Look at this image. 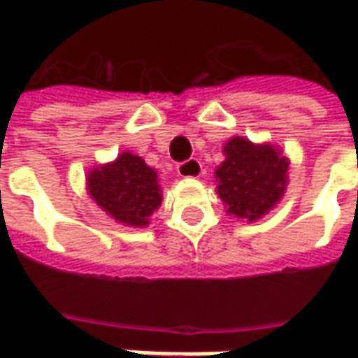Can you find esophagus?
Masks as SVG:
<instances>
[{
	"instance_id": "34e87169",
	"label": "esophagus",
	"mask_w": 358,
	"mask_h": 358,
	"mask_svg": "<svg viewBox=\"0 0 358 358\" xmlns=\"http://www.w3.org/2000/svg\"><path fill=\"white\" fill-rule=\"evenodd\" d=\"M177 173L181 177H201L203 175V165L197 159H187V161L177 165Z\"/></svg>"
}]
</instances>
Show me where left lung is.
<instances>
[{"mask_svg": "<svg viewBox=\"0 0 358 358\" xmlns=\"http://www.w3.org/2000/svg\"><path fill=\"white\" fill-rule=\"evenodd\" d=\"M225 161L217 167V193L229 215L257 221L268 213L287 189L289 159L273 145H255L245 137H231Z\"/></svg>", "mask_w": 358, "mask_h": 358, "instance_id": "1", "label": "left lung"}]
</instances>
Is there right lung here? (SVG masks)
Instances as JSON below:
<instances>
[{"mask_svg": "<svg viewBox=\"0 0 358 358\" xmlns=\"http://www.w3.org/2000/svg\"><path fill=\"white\" fill-rule=\"evenodd\" d=\"M87 191L105 213L129 227L149 225V217L163 199L157 171L129 151L113 163L91 169Z\"/></svg>", "mask_w": 358, "mask_h": 358, "instance_id": "add662e5", "label": "right lung"}]
</instances>
